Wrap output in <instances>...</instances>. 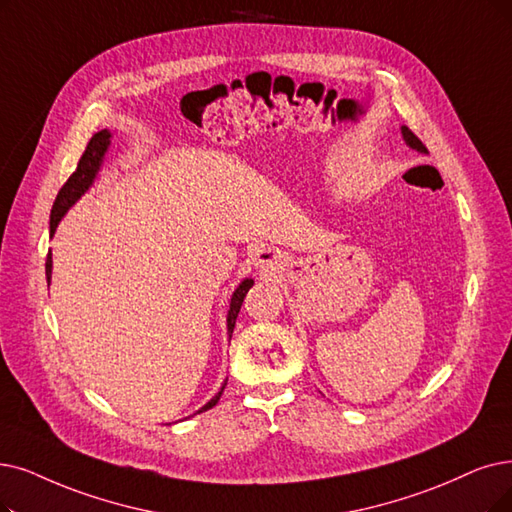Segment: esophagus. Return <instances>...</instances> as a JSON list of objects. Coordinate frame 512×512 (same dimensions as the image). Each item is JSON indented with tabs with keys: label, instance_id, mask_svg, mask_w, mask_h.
<instances>
[{
	"label": "esophagus",
	"instance_id": "1",
	"mask_svg": "<svg viewBox=\"0 0 512 512\" xmlns=\"http://www.w3.org/2000/svg\"><path fill=\"white\" fill-rule=\"evenodd\" d=\"M254 264H256V269L260 273L273 275V273H279L283 269L285 256L279 250H273V248H260L254 254Z\"/></svg>",
	"mask_w": 512,
	"mask_h": 512
}]
</instances>
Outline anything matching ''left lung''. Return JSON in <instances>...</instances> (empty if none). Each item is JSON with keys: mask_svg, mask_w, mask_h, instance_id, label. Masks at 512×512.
<instances>
[{"mask_svg": "<svg viewBox=\"0 0 512 512\" xmlns=\"http://www.w3.org/2000/svg\"><path fill=\"white\" fill-rule=\"evenodd\" d=\"M401 134H403V140H405V145H410L412 149H416V151H420V153H426V147L422 145V140L407 128V126H401Z\"/></svg>", "mask_w": 512, "mask_h": 512, "instance_id": "8db88e82", "label": "left lung"}]
</instances>
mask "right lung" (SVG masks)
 <instances>
[{"mask_svg":"<svg viewBox=\"0 0 512 512\" xmlns=\"http://www.w3.org/2000/svg\"><path fill=\"white\" fill-rule=\"evenodd\" d=\"M109 145H111V132L109 130H100V132H96L90 138L84 155H81V159L77 163V170L69 176V180L65 182L63 189H60L58 195H56V201H54V206H52V214H50V237L54 235L60 218H63L67 214V210L73 206V203L92 187V182H94V178H96V174H98V170L102 166V159H105V153H107ZM46 277H48V281L52 277V254H48V260H46ZM252 285H254V279H243L237 285V290L233 292V296H231V306H229V315H227V332H229V336L235 330V321H237L239 309H241V304H243V298H245V294L250 292ZM224 386H227V380H224V384L220 386V391L206 405H203L201 410H197V414L206 412V410H212V407L218 403V399H220V395L224 391Z\"/></svg>","mask_w":512,"mask_h":512,"instance_id":"1","label":"right lung"}]
</instances>
